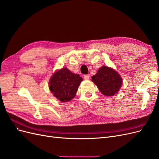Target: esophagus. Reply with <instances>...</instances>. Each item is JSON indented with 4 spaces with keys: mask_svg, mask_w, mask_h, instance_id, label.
I'll use <instances>...</instances> for the list:
<instances>
[{
    "mask_svg": "<svg viewBox=\"0 0 159 159\" xmlns=\"http://www.w3.org/2000/svg\"><path fill=\"white\" fill-rule=\"evenodd\" d=\"M84 78L85 80H88L89 79V75H84Z\"/></svg>",
    "mask_w": 159,
    "mask_h": 159,
    "instance_id": "obj_1",
    "label": "esophagus"
}]
</instances>
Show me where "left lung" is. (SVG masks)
I'll use <instances>...</instances> for the list:
<instances>
[{"label":"left lung","mask_w":159,"mask_h":159,"mask_svg":"<svg viewBox=\"0 0 159 159\" xmlns=\"http://www.w3.org/2000/svg\"><path fill=\"white\" fill-rule=\"evenodd\" d=\"M91 78L101 93L106 96L114 95L122 85L121 77L116 71L109 67L102 66Z\"/></svg>","instance_id":"left-lung-1"}]
</instances>
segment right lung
<instances>
[{
  "label": "right lung",
  "mask_w": 159,
  "mask_h": 159,
  "mask_svg": "<svg viewBox=\"0 0 159 159\" xmlns=\"http://www.w3.org/2000/svg\"><path fill=\"white\" fill-rule=\"evenodd\" d=\"M83 79L80 75L71 73L66 68L57 71L50 80L49 88L53 95L61 102L73 99Z\"/></svg>",
  "instance_id": "obj_1"
}]
</instances>
